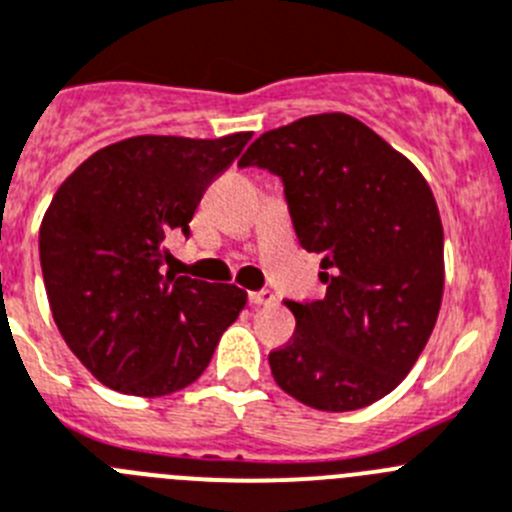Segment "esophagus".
I'll return each mask as SVG.
<instances>
[{
	"instance_id": "esophagus-1",
	"label": "esophagus",
	"mask_w": 512,
	"mask_h": 512,
	"mask_svg": "<svg viewBox=\"0 0 512 512\" xmlns=\"http://www.w3.org/2000/svg\"><path fill=\"white\" fill-rule=\"evenodd\" d=\"M250 303L252 306H270V303H275V293L273 290H252Z\"/></svg>"
}]
</instances>
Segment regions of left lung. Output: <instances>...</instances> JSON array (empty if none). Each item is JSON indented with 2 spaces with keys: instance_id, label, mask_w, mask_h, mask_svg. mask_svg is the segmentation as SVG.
I'll return each instance as SVG.
<instances>
[{
  "instance_id": "1",
  "label": "left lung",
  "mask_w": 512,
  "mask_h": 512,
  "mask_svg": "<svg viewBox=\"0 0 512 512\" xmlns=\"http://www.w3.org/2000/svg\"><path fill=\"white\" fill-rule=\"evenodd\" d=\"M239 165L280 176L303 250L321 252V301L285 306L296 331L267 362L316 411L385 398L421 357L444 296V229L411 160L342 112L257 137Z\"/></svg>"
}]
</instances>
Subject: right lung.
<instances>
[{
    "mask_svg": "<svg viewBox=\"0 0 512 512\" xmlns=\"http://www.w3.org/2000/svg\"><path fill=\"white\" fill-rule=\"evenodd\" d=\"M252 132L219 140L137 135L101 147L61 183L40 224L53 321L107 388L160 398L209 367L247 293L163 273L188 222Z\"/></svg>",
    "mask_w": 512,
    "mask_h": 512,
    "instance_id": "right-lung-1",
    "label": "right lung"
}]
</instances>
